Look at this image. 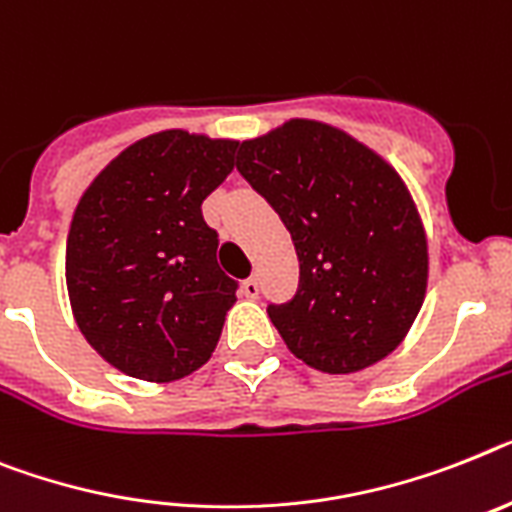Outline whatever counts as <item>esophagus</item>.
Returning <instances> with one entry per match:
<instances>
[{
  "mask_svg": "<svg viewBox=\"0 0 512 512\" xmlns=\"http://www.w3.org/2000/svg\"><path fill=\"white\" fill-rule=\"evenodd\" d=\"M242 294L247 296V299H257V296H260V281H257L255 276L247 278V281L242 283Z\"/></svg>",
  "mask_w": 512,
  "mask_h": 512,
  "instance_id": "34e87169",
  "label": "esophagus"
}]
</instances>
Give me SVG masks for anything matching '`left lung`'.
Wrapping results in <instances>:
<instances>
[{
	"label": "left lung",
	"instance_id": "8db88e82",
	"mask_svg": "<svg viewBox=\"0 0 512 512\" xmlns=\"http://www.w3.org/2000/svg\"><path fill=\"white\" fill-rule=\"evenodd\" d=\"M239 174L273 205L299 289L268 315L291 354L351 375L398 349L427 294V234L398 171L349 132L289 119L244 140Z\"/></svg>",
	"mask_w": 512,
	"mask_h": 512
}]
</instances>
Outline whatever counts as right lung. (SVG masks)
Instances as JSON below:
<instances>
[{"label":"right lung","instance_id":"add662e5","mask_svg":"<svg viewBox=\"0 0 512 512\" xmlns=\"http://www.w3.org/2000/svg\"><path fill=\"white\" fill-rule=\"evenodd\" d=\"M236 140L163 130L90 182L67 234V294L85 341L124 375L171 382L203 367L236 302L203 200Z\"/></svg>","mask_w":512,"mask_h":512}]
</instances>
